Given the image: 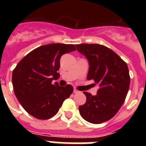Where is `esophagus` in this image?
<instances>
[{
	"label": "esophagus",
	"instance_id": "esophagus-1",
	"mask_svg": "<svg viewBox=\"0 0 146 146\" xmlns=\"http://www.w3.org/2000/svg\"><path fill=\"white\" fill-rule=\"evenodd\" d=\"M78 92H79V91H77L76 89H74V90H73V93H75V94H76V93H78Z\"/></svg>",
	"mask_w": 146,
	"mask_h": 146
}]
</instances>
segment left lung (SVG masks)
<instances>
[{"label": "left lung", "instance_id": "obj_1", "mask_svg": "<svg viewBox=\"0 0 146 146\" xmlns=\"http://www.w3.org/2000/svg\"><path fill=\"white\" fill-rule=\"evenodd\" d=\"M76 47L88 61L87 79L98 86L95 95L84 92L87 100L79 106L80 114L92 123L106 122L116 115L127 95L131 80L127 65L104 45L80 44Z\"/></svg>", "mask_w": 146, "mask_h": 146}]
</instances>
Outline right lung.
I'll return each mask as SVG.
<instances>
[{"label": "right lung", "mask_w": 146, "mask_h": 146, "mask_svg": "<svg viewBox=\"0 0 146 146\" xmlns=\"http://www.w3.org/2000/svg\"><path fill=\"white\" fill-rule=\"evenodd\" d=\"M76 50L75 45L51 44L40 46L27 54L12 73L15 95L31 116L48 119L58 112L65 99L73 93L70 84L61 87L53 80L59 77L60 58Z\"/></svg>", "instance_id": "obj_1"}]
</instances>
